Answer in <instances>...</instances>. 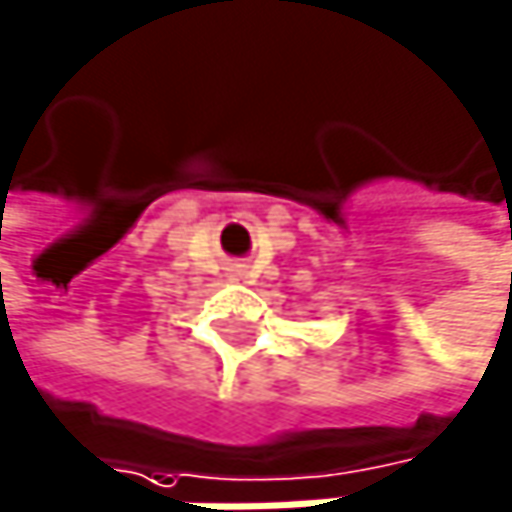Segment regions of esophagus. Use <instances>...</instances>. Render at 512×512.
<instances>
[{"mask_svg": "<svg viewBox=\"0 0 512 512\" xmlns=\"http://www.w3.org/2000/svg\"><path fill=\"white\" fill-rule=\"evenodd\" d=\"M230 276H233V279H245V267H242V264L230 267Z\"/></svg>", "mask_w": 512, "mask_h": 512, "instance_id": "esophagus-1", "label": "esophagus"}]
</instances>
